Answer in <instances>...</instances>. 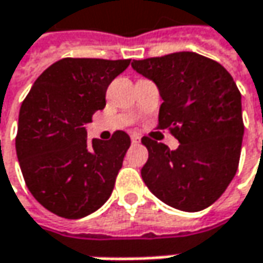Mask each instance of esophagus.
Masks as SVG:
<instances>
[{
    "instance_id": "esophagus-1",
    "label": "esophagus",
    "mask_w": 263,
    "mask_h": 263,
    "mask_svg": "<svg viewBox=\"0 0 263 263\" xmlns=\"http://www.w3.org/2000/svg\"><path fill=\"white\" fill-rule=\"evenodd\" d=\"M130 138H132V143H139L140 142V138H139L138 135H132Z\"/></svg>"
}]
</instances>
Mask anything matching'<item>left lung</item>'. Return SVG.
Here are the masks:
<instances>
[{
	"label": "left lung",
	"instance_id": "obj_1",
	"mask_svg": "<svg viewBox=\"0 0 263 263\" xmlns=\"http://www.w3.org/2000/svg\"><path fill=\"white\" fill-rule=\"evenodd\" d=\"M132 66L158 86L163 103L157 128H167L180 143L170 151L143 136L149 155L142 179L163 203L200 212L237 173L244 133L241 93L220 63L192 51L133 60Z\"/></svg>",
	"mask_w": 263,
	"mask_h": 263
}]
</instances>
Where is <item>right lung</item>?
I'll return each mask as SVG.
<instances>
[{"label": "right lung", "instance_id": "obj_1", "mask_svg": "<svg viewBox=\"0 0 263 263\" xmlns=\"http://www.w3.org/2000/svg\"><path fill=\"white\" fill-rule=\"evenodd\" d=\"M130 59L65 58L41 73L22 102L16 135L20 170L33 198L65 219H80L111 197L130 138L87 140L84 125L106 105V88Z\"/></svg>", "mask_w": 263, "mask_h": 263}]
</instances>
